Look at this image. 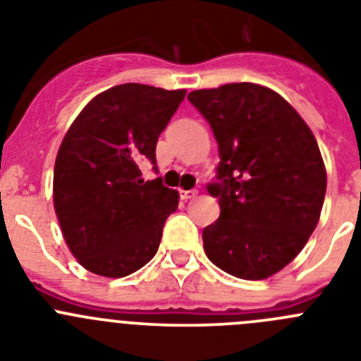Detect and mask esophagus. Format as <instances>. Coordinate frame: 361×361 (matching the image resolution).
<instances>
[{"label": "esophagus", "mask_w": 361, "mask_h": 361, "mask_svg": "<svg viewBox=\"0 0 361 361\" xmlns=\"http://www.w3.org/2000/svg\"><path fill=\"white\" fill-rule=\"evenodd\" d=\"M178 193H180V199L183 200H190V199H193V197H197V193H199V191L197 190H180Z\"/></svg>", "instance_id": "obj_1"}]
</instances>
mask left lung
Returning a JSON list of instances; mask_svg holds the SVG:
<instances>
[{
  "instance_id": "left-lung-1",
  "label": "left lung",
  "mask_w": 361,
  "mask_h": 361,
  "mask_svg": "<svg viewBox=\"0 0 361 361\" xmlns=\"http://www.w3.org/2000/svg\"><path fill=\"white\" fill-rule=\"evenodd\" d=\"M219 145L208 193L220 216L204 228V251L229 275L264 280L307 244L327 175L317 139L291 104L255 82L188 94Z\"/></svg>"
}]
</instances>
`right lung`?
I'll list each match as a JSON object with an SVG mask.
<instances>
[{"label": "right lung", "instance_id": "1", "mask_svg": "<svg viewBox=\"0 0 361 361\" xmlns=\"http://www.w3.org/2000/svg\"><path fill=\"white\" fill-rule=\"evenodd\" d=\"M186 90L126 82L95 95L63 139L54 168V208L70 251L85 269L128 276L155 257L178 193L142 180L162 130ZM157 168V166H153Z\"/></svg>", "mask_w": 361, "mask_h": 361}]
</instances>
